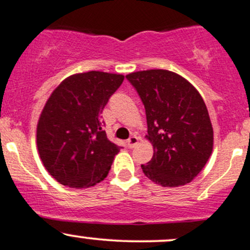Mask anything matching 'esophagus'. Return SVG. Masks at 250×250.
<instances>
[{
    "mask_svg": "<svg viewBox=\"0 0 250 250\" xmlns=\"http://www.w3.org/2000/svg\"><path fill=\"white\" fill-rule=\"evenodd\" d=\"M138 143H139V138L136 135L130 136V138L127 140L128 147H129V148H133V147H135L136 145H138Z\"/></svg>",
    "mask_w": 250,
    "mask_h": 250,
    "instance_id": "obj_1",
    "label": "esophagus"
}]
</instances>
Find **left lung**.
Segmentation results:
<instances>
[{"label": "left lung", "mask_w": 250, "mask_h": 250, "mask_svg": "<svg viewBox=\"0 0 250 250\" xmlns=\"http://www.w3.org/2000/svg\"><path fill=\"white\" fill-rule=\"evenodd\" d=\"M145 106L146 138L153 157L141 165L147 177L163 187L193 181L213 149V128L196 88L170 70L149 69L127 77Z\"/></svg>", "instance_id": "obj_1"}]
</instances>
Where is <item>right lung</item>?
Wrapping results in <instances>:
<instances>
[{"mask_svg": "<svg viewBox=\"0 0 250 250\" xmlns=\"http://www.w3.org/2000/svg\"><path fill=\"white\" fill-rule=\"evenodd\" d=\"M125 77L80 73L49 97L37 125V147L48 172L69 188H88L109 173L120 146L107 139L101 114Z\"/></svg>", "mask_w": 250, "mask_h": 250, "instance_id": "add662e5", "label": "right lung"}]
</instances>
